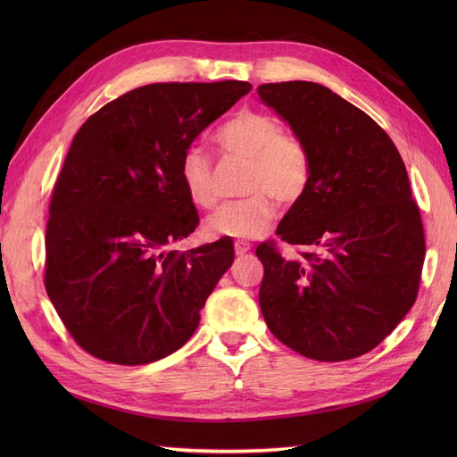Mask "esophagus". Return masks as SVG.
<instances>
[{
    "label": "esophagus",
    "mask_w": 457,
    "mask_h": 457,
    "mask_svg": "<svg viewBox=\"0 0 457 457\" xmlns=\"http://www.w3.org/2000/svg\"><path fill=\"white\" fill-rule=\"evenodd\" d=\"M250 250H252L250 242H245V240H237V242H234V252H237V255H245Z\"/></svg>",
    "instance_id": "obj_1"
}]
</instances>
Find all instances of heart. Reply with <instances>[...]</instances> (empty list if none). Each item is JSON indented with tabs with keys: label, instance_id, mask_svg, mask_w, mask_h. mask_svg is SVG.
I'll list each match as a JSON object with an SVG mask.
<instances>
[{
	"label": "heart",
	"instance_id": "obj_1",
	"mask_svg": "<svg viewBox=\"0 0 457 457\" xmlns=\"http://www.w3.org/2000/svg\"><path fill=\"white\" fill-rule=\"evenodd\" d=\"M217 143L227 154L247 162L244 192L207 217L205 230L213 237L259 238L276 219V200L295 204L311 181V156L297 137L282 129L280 121L253 110H242L217 131ZM179 175L190 202L210 210L217 202L210 156L190 146L179 165Z\"/></svg>",
	"mask_w": 457,
	"mask_h": 457
}]
</instances>
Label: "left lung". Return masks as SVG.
<instances>
[{"mask_svg": "<svg viewBox=\"0 0 457 457\" xmlns=\"http://www.w3.org/2000/svg\"><path fill=\"white\" fill-rule=\"evenodd\" d=\"M257 93L311 156L309 188L276 228L311 252L284 259L270 244L257 247L262 318L303 356L349 361L378 347L418 295L425 237L404 162L376 121L320 84Z\"/></svg>", "mask_w": 457, "mask_h": 457, "instance_id": "left-lung-1", "label": "left lung"}]
</instances>
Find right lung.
Masks as SVG:
<instances>
[{"mask_svg":"<svg viewBox=\"0 0 457 457\" xmlns=\"http://www.w3.org/2000/svg\"><path fill=\"white\" fill-rule=\"evenodd\" d=\"M247 81L150 84L76 133L54 185L46 289L81 349L141 366L181 349L234 261L232 240L170 250L198 225L179 165L196 137L250 93Z\"/></svg>","mask_w":457,"mask_h":457,"instance_id":"1","label":"right lung"}]
</instances>
